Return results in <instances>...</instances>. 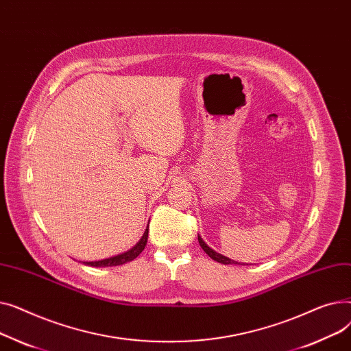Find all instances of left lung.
Segmentation results:
<instances>
[{"label": "left lung", "mask_w": 351, "mask_h": 351, "mask_svg": "<svg viewBox=\"0 0 351 351\" xmlns=\"http://www.w3.org/2000/svg\"><path fill=\"white\" fill-rule=\"evenodd\" d=\"M197 241H199L200 247L204 249L205 253H206L209 257H212V259H213L215 262H219V263H222V265H241V263H237V262H234V261H230L229 257H226V256H223V254L216 253L213 249H210V247L204 242V239H202L199 234H197Z\"/></svg>", "instance_id": "left-lung-1"}]
</instances>
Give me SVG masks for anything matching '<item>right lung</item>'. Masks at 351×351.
I'll use <instances>...</instances> for the list:
<instances>
[{
  "label": "right lung",
  "instance_id": "add662e5",
  "mask_svg": "<svg viewBox=\"0 0 351 351\" xmlns=\"http://www.w3.org/2000/svg\"><path fill=\"white\" fill-rule=\"evenodd\" d=\"M147 233H149V226L146 228L143 236L141 237V241L132 249H129L125 253H121L114 257H109V259H104V261H98V262H84V263L88 266H92V267H108V266H119V265H125L128 262H132L145 249L146 242H147Z\"/></svg>",
  "mask_w": 351,
  "mask_h": 351
}]
</instances>
